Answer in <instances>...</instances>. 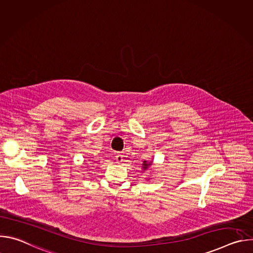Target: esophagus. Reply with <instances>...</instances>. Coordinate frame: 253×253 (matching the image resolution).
<instances>
[{"instance_id":"34e87169","label":"esophagus","mask_w":253,"mask_h":253,"mask_svg":"<svg viewBox=\"0 0 253 253\" xmlns=\"http://www.w3.org/2000/svg\"><path fill=\"white\" fill-rule=\"evenodd\" d=\"M116 161H117V163H119V164H121L123 161H124V155H122V154H120V153H118V154H116Z\"/></svg>"}]
</instances>
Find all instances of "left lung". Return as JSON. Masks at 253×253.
I'll use <instances>...</instances> for the list:
<instances>
[{
  "label": "left lung",
  "mask_w": 253,
  "mask_h": 253,
  "mask_svg": "<svg viewBox=\"0 0 253 253\" xmlns=\"http://www.w3.org/2000/svg\"><path fill=\"white\" fill-rule=\"evenodd\" d=\"M142 165H143V169H144V170H146V169L151 165V162H150V163H148L147 161H144Z\"/></svg>",
  "instance_id": "left-lung-1"
}]
</instances>
